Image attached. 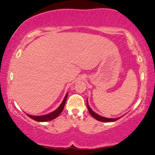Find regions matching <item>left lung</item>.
<instances>
[{
	"mask_svg": "<svg viewBox=\"0 0 155 155\" xmlns=\"http://www.w3.org/2000/svg\"><path fill=\"white\" fill-rule=\"evenodd\" d=\"M87 109H88V111L89 113H90V114L93 117H94L96 120H98V121L100 122H115L118 119H120V117H117V118H107V117H104L103 116H101V115H98L97 114H96L95 112L93 111V110H91V108L89 106V104L87 103Z\"/></svg>",
	"mask_w": 155,
	"mask_h": 155,
	"instance_id": "8db88e82",
	"label": "left lung"
}]
</instances>
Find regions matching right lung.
<instances>
[{"mask_svg":"<svg viewBox=\"0 0 155 155\" xmlns=\"http://www.w3.org/2000/svg\"><path fill=\"white\" fill-rule=\"evenodd\" d=\"M67 96H68V93L66 94L64 101H63L61 104H60V106L58 107V108H57L56 110H54V111L48 114L43 115H31L27 114V115L29 117H31V119H33V120H35L37 122L51 121V120L56 118L57 116H59V115L62 112L63 109L64 108L65 101H66V99H67Z\"/></svg>","mask_w":155,"mask_h":155,"instance_id":"obj_1","label":"right lung"}]
</instances>
